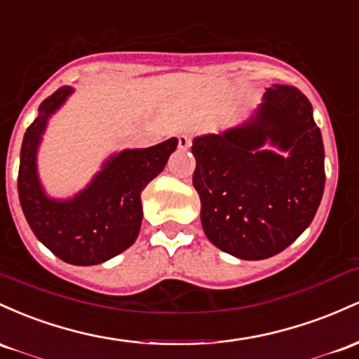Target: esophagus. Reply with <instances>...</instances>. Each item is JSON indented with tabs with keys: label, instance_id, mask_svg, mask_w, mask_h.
I'll list each match as a JSON object with an SVG mask.
<instances>
[{
	"label": "esophagus",
	"instance_id": "esophagus-1",
	"mask_svg": "<svg viewBox=\"0 0 359 359\" xmlns=\"http://www.w3.org/2000/svg\"><path fill=\"white\" fill-rule=\"evenodd\" d=\"M191 146V137L188 134H181L178 135V147L181 151H187L188 147Z\"/></svg>",
	"mask_w": 359,
	"mask_h": 359
}]
</instances>
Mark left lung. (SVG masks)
<instances>
[{
	"mask_svg": "<svg viewBox=\"0 0 359 359\" xmlns=\"http://www.w3.org/2000/svg\"><path fill=\"white\" fill-rule=\"evenodd\" d=\"M266 142L287 151H266ZM193 187L205 236L241 259L287 249L316 217L325 184L324 144L300 90L273 84L255 115L220 134L193 139Z\"/></svg>",
	"mask_w": 359,
	"mask_h": 359,
	"instance_id": "8db88e82",
	"label": "left lung"
}]
</instances>
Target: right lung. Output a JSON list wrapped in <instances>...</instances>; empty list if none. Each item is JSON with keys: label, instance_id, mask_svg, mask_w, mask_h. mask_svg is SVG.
I'll list each match as a JSON object with an SVG mask.
<instances>
[{"label": "right lung", "instance_id": "right-lung-1", "mask_svg": "<svg viewBox=\"0 0 359 359\" xmlns=\"http://www.w3.org/2000/svg\"><path fill=\"white\" fill-rule=\"evenodd\" d=\"M72 93L59 88L43 100L39 116L27 128L20 152L18 196L37 239L69 264L91 266L120 255L135 243L142 224L140 195L163 171L178 139L147 149H126L104 161L91 183L67 200L46 195L37 172V152L50 115Z\"/></svg>", "mask_w": 359, "mask_h": 359}]
</instances>
